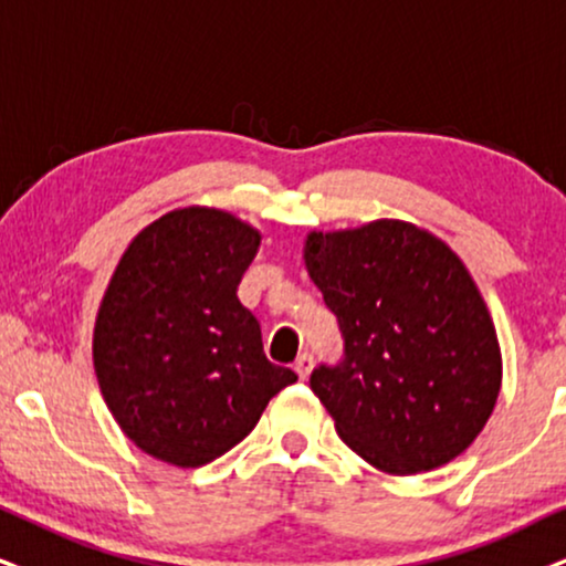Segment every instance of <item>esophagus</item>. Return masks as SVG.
I'll return each instance as SVG.
<instances>
[{
    "label": "esophagus",
    "instance_id": "34e87169",
    "mask_svg": "<svg viewBox=\"0 0 566 566\" xmlns=\"http://www.w3.org/2000/svg\"><path fill=\"white\" fill-rule=\"evenodd\" d=\"M295 370H297V376L300 378H307L311 376V370H313V355L311 353H303L295 360Z\"/></svg>",
    "mask_w": 566,
    "mask_h": 566
}]
</instances>
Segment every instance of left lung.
<instances>
[{
  "instance_id": "obj_1",
  "label": "left lung",
  "mask_w": 566,
  "mask_h": 566,
  "mask_svg": "<svg viewBox=\"0 0 566 566\" xmlns=\"http://www.w3.org/2000/svg\"><path fill=\"white\" fill-rule=\"evenodd\" d=\"M313 284L336 316L342 357L311 389L353 452L391 475L447 464L496 405L502 355L462 261L407 221L305 242Z\"/></svg>"
}]
</instances>
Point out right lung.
<instances>
[{
	"label": "right lung",
	"instance_id": "obj_1",
	"mask_svg": "<svg viewBox=\"0 0 566 566\" xmlns=\"http://www.w3.org/2000/svg\"><path fill=\"white\" fill-rule=\"evenodd\" d=\"M259 242L230 213L180 209L146 227L114 271L93 366L117 423L156 460H217L297 381L263 355L259 318L238 297Z\"/></svg>",
	"mask_w": 566,
	"mask_h": 566
}]
</instances>
